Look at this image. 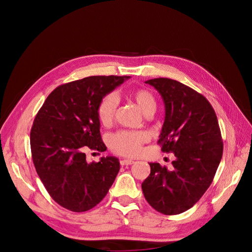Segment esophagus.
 <instances>
[{"instance_id":"obj_1","label":"esophagus","mask_w":252,"mask_h":252,"mask_svg":"<svg viewBox=\"0 0 252 252\" xmlns=\"http://www.w3.org/2000/svg\"><path fill=\"white\" fill-rule=\"evenodd\" d=\"M121 165L122 166H128V165H131L133 164L134 162L132 161V159H129V158H124V159H121Z\"/></svg>"}]
</instances>
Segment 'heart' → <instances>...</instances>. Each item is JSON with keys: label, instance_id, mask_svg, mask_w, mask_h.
<instances>
[{"label": "heart", "instance_id": "b5f03b06", "mask_svg": "<svg viewBox=\"0 0 252 252\" xmlns=\"http://www.w3.org/2000/svg\"><path fill=\"white\" fill-rule=\"evenodd\" d=\"M132 97L144 114L156 110L157 102L150 91L140 89L135 91ZM119 102V96L116 94H106L98 103L97 117L103 125H109L113 121ZM149 136L145 131L122 130L110 136L109 145L110 148L118 155L135 157L140 154L142 144L147 142Z\"/></svg>", "mask_w": 252, "mask_h": 252}]
</instances>
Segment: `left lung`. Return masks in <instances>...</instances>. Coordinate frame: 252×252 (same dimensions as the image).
<instances>
[{
    "label": "left lung",
    "instance_id": "left-lung-1",
    "mask_svg": "<svg viewBox=\"0 0 252 252\" xmlns=\"http://www.w3.org/2000/svg\"><path fill=\"white\" fill-rule=\"evenodd\" d=\"M161 94L165 121L158 144L173 152V168L149 163L150 174L142 183L145 199L167 216L191 208L208 189L223 156L217 114L204 95L167 78L145 82Z\"/></svg>",
    "mask_w": 252,
    "mask_h": 252
}]
</instances>
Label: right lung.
Here are the masks:
<instances>
[{
    "label": "right lung",
    "mask_w": 252,
    "mask_h": 252,
    "mask_svg": "<svg viewBox=\"0 0 252 252\" xmlns=\"http://www.w3.org/2000/svg\"><path fill=\"white\" fill-rule=\"evenodd\" d=\"M129 77L94 75L63 84L47 96L30 131L35 170L50 196L74 212L94 208L120 170L119 158L88 163L86 150L105 151L97 106Z\"/></svg>",
    "instance_id": "right-lung-1"
}]
</instances>
